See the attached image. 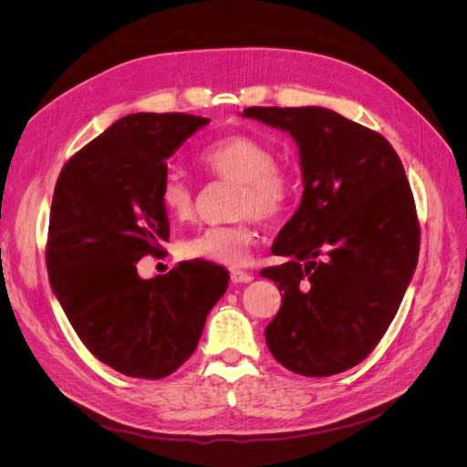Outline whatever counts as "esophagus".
I'll return each mask as SVG.
<instances>
[{
  "label": "esophagus",
  "mask_w": 467,
  "mask_h": 467,
  "mask_svg": "<svg viewBox=\"0 0 467 467\" xmlns=\"http://www.w3.org/2000/svg\"><path fill=\"white\" fill-rule=\"evenodd\" d=\"M232 282H235V285H247V282L253 280V275L251 273H245V271H239V268H232Z\"/></svg>",
  "instance_id": "obj_1"
}]
</instances>
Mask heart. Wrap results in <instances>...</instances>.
Wrapping results in <instances>:
<instances>
[{
    "mask_svg": "<svg viewBox=\"0 0 467 467\" xmlns=\"http://www.w3.org/2000/svg\"><path fill=\"white\" fill-rule=\"evenodd\" d=\"M199 165L218 179L234 181V216H253L259 222L278 218L294 196V179L275 161V151L249 134H228L212 140L199 151ZM158 199L167 216L187 220L194 212V191L179 173H165ZM255 242L253 225L244 220L230 225H206L179 242L181 257L235 266L247 257Z\"/></svg>",
    "mask_w": 467,
    "mask_h": 467,
    "instance_id": "1",
    "label": "heart"
}]
</instances>
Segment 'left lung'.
<instances>
[{"mask_svg": "<svg viewBox=\"0 0 467 467\" xmlns=\"http://www.w3.org/2000/svg\"><path fill=\"white\" fill-rule=\"evenodd\" d=\"M244 117L298 144L302 202L266 266L282 294L265 338L285 368L345 372L370 355L398 314L419 259L411 187L388 140L323 107H249Z\"/></svg>", "mask_w": 467, "mask_h": 467, "instance_id": "left-lung-1", "label": "left lung"}]
</instances>
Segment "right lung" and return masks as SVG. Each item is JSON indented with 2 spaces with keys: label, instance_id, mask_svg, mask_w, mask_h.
I'll use <instances>...</instances> for the list:
<instances>
[{
  "label": "right lung",
  "instance_id": "obj_1",
  "mask_svg": "<svg viewBox=\"0 0 467 467\" xmlns=\"http://www.w3.org/2000/svg\"><path fill=\"white\" fill-rule=\"evenodd\" d=\"M208 122L185 112L122 117L72 155L56 181L50 286L81 343L124 376L173 374L228 288L230 275L212 263H179L148 280L136 271L169 242L158 199L167 160Z\"/></svg>",
  "mask_w": 467,
  "mask_h": 467
}]
</instances>
